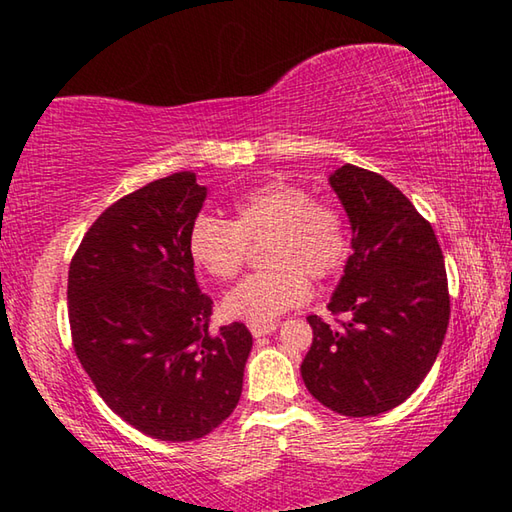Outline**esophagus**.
Segmentation results:
<instances>
[{
	"label": "esophagus",
	"mask_w": 512,
	"mask_h": 512,
	"mask_svg": "<svg viewBox=\"0 0 512 512\" xmlns=\"http://www.w3.org/2000/svg\"><path fill=\"white\" fill-rule=\"evenodd\" d=\"M248 327H250V334H253L255 339H259V336H266V334L275 332L277 323H250Z\"/></svg>",
	"instance_id": "1"
}]
</instances>
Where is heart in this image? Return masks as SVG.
<instances>
[{
  "label": "heart",
  "mask_w": 512,
  "mask_h": 512,
  "mask_svg": "<svg viewBox=\"0 0 512 512\" xmlns=\"http://www.w3.org/2000/svg\"><path fill=\"white\" fill-rule=\"evenodd\" d=\"M235 219L201 214L189 228L192 262L216 280L244 268L250 244H262L266 271L248 275L223 298V314L246 323H273L309 296V280H327L350 255L348 225L334 207L314 203L305 187L273 180L241 194Z\"/></svg>",
  "instance_id": "obj_1"
}]
</instances>
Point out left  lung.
I'll list each match as a JSON object with an SVG mask.
<instances>
[{
    "label": "left lung",
    "mask_w": 512,
    "mask_h": 512,
    "mask_svg": "<svg viewBox=\"0 0 512 512\" xmlns=\"http://www.w3.org/2000/svg\"><path fill=\"white\" fill-rule=\"evenodd\" d=\"M352 228L327 309L348 314L341 327L309 316L314 341L300 372L316 400L350 418L400 406L427 377L445 341L449 291L443 250L393 183L343 164L329 176Z\"/></svg>",
    "instance_id": "8db88e82"
}]
</instances>
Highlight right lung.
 <instances>
[{"instance_id":"1","label":"right lung","mask_w":512,"mask_h":512,"mask_svg":"<svg viewBox=\"0 0 512 512\" xmlns=\"http://www.w3.org/2000/svg\"><path fill=\"white\" fill-rule=\"evenodd\" d=\"M207 198L178 171L119 198L85 232L69 264L76 357L121 420L158 440L203 438L235 411L253 336L212 332V300L189 257Z\"/></svg>"}]
</instances>
